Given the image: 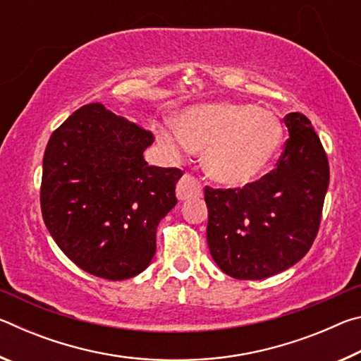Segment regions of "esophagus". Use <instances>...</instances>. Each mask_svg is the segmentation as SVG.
<instances>
[{
    "label": "esophagus",
    "instance_id": "obj_1",
    "mask_svg": "<svg viewBox=\"0 0 361 361\" xmlns=\"http://www.w3.org/2000/svg\"><path fill=\"white\" fill-rule=\"evenodd\" d=\"M202 195V186L197 178H194L192 175H183V178L176 185V197L180 200H189L195 199Z\"/></svg>",
    "mask_w": 361,
    "mask_h": 361
}]
</instances>
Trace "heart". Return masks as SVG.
Wrapping results in <instances>:
<instances>
[{"label":"heart","instance_id":"heart-1","mask_svg":"<svg viewBox=\"0 0 361 361\" xmlns=\"http://www.w3.org/2000/svg\"><path fill=\"white\" fill-rule=\"evenodd\" d=\"M159 143L175 156L204 151V167L213 180L240 186L258 178L283 145L277 114L250 103H205L185 109L176 127H157Z\"/></svg>","mask_w":361,"mask_h":361}]
</instances>
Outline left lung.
<instances>
[{
	"mask_svg": "<svg viewBox=\"0 0 361 361\" xmlns=\"http://www.w3.org/2000/svg\"><path fill=\"white\" fill-rule=\"evenodd\" d=\"M290 138L277 167L243 188H205L207 242L218 267L239 280L286 271L309 252L320 228L329 166L310 121L285 116Z\"/></svg>",
	"mask_w": 361,
	"mask_h": 361,
	"instance_id": "1",
	"label": "left lung"
}]
</instances>
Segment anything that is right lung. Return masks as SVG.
Instances as JSON below:
<instances>
[{
    "label": "right lung",
    "mask_w": 361,
    "mask_h": 361,
    "mask_svg": "<svg viewBox=\"0 0 361 361\" xmlns=\"http://www.w3.org/2000/svg\"><path fill=\"white\" fill-rule=\"evenodd\" d=\"M149 130L102 103L76 109L49 138L41 212L59 248L106 280L138 276L156 253V231L176 205L180 169L148 166Z\"/></svg>",
    "instance_id": "1"
}]
</instances>
